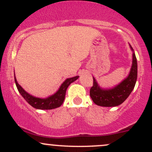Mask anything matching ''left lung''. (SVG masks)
Returning a JSON list of instances; mask_svg holds the SVG:
<instances>
[{"label": "left lung", "mask_w": 152, "mask_h": 152, "mask_svg": "<svg viewBox=\"0 0 152 152\" xmlns=\"http://www.w3.org/2000/svg\"><path fill=\"white\" fill-rule=\"evenodd\" d=\"M132 54V65L129 76L119 85L111 89H103L99 87L93 77V85L90 88V95L96 104L102 107H116L121 104L129 97L135 86L137 77V63L134 50L130 45Z\"/></svg>", "instance_id": "left-lung-1"}]
</instances>
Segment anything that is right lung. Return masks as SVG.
Masks as SVG:
<instances>
[{
  "label": "right lung",
  "instance_id": "add662e5",
  "mask_svg": "<svg viewBox=\"0 0 152 152\" xmlns=\"http://www.w3.org/2000/svg\"><path fill=\"white\" fill-rule=\"evenodd\" d=\"M79 77V76H74V77L70 78V79H67L62 84V85L60 86L59 90L56 91V93L46 98V99H40V98L34 97V96H31V95L27 93L26 91H25L22 88V87L18 83L16 78H15V82L19 93H20L21 96L24 98V99L31 106H32V107L36 109H39V110H52V109L59 107L62 104L64 100H65L67 88L72 82H75Z\"/></svg>",
  "mask_w": 152,
  "mask_h": 152
}]
</instances>
